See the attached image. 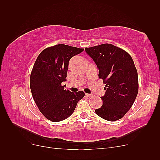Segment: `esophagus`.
Wrapping results in <instances>:
<instances>
[{
    "mask_svg": "<svg viewBox=\"0 0 160 160\" xmlns=\"http://www.w3.org/2000/svg\"><path fill=\"white\" fill-rule=\"evenodd\" d=\"M85 95H86V96L89 97V98H90V97H92V96H93V94H91V93H86Z\"/></svg>",
    "mask_w": 160,
    "mask_h": 160,
    "instance_id": "1",
    "label": "esophagus"
}]
</instances>
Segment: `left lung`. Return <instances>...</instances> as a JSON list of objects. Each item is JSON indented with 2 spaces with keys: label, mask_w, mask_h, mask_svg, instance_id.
Wrapping results in <instances>:
<instances>
[{
  "label": "left lung",
  "mask_w": 160,
  "mask_h": 160,
  "mask_svg": "<svg viewBox=\"0 0 160 160\" xmlns=\"http://www.w3.org/2000/svg\"><path fill=\"white\" fill-rule=\"evenodd\" d=\"M96 63L99 78L106 84V92L100 97L102 106L95 110L104 120H120L130 109L138 93V71L131 56L111 44L85 48Z\"/></svg>",
  "instance_id": "1"
}]
</instances>
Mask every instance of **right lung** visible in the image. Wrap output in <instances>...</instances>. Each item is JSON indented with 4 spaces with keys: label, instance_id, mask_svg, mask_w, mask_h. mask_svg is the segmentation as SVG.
Returning <instances> with one entry per match:
<instances>
[{
    "label": "right lung",
    "instance_id": "1",
    "mask_svg": "<svg viewBox=\"0 0 160 160\" xmlns=\"http://www.w3.org/2000/svg\"><path fill=\"white\" fill-rule=\"evenodd\" d=\"M84 49L59 44L39 54L30 76V89L40 111L53 122H60L73 113L84 93H73L64 89L69 62Z\"/></svg>",
    "mask_w": 160,
    "mask_h": 160
}]
</instances>
